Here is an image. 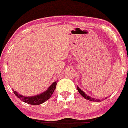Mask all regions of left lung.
I'll return each mask as SVG.
<instances>
[{
	"label": "left lung",
	"instance_id": "8db88e82",
	"mask_svg": "<svg viewBox=\"0 0 128 128\" xmlns=\"http://www.w3.org/2000/svg\"><path fill=\"white\" fill-rule=\"evenodd\" d=\"M77 89H78V92H80V94H81V96H82V97L84 98V99H88V100H90V101H96V102H100V101H102V99H100H100H94V98H91V97H90V96H88V95L86 94L84 92L82 91V90H81V89H80L78 86H77Z\"/></svg>",
	"mask_w": 128,
	"mask_h": 128
}]
</instances>
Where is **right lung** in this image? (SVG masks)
<instances>
[{
	"mask_svg": "<svg viewBox=\"0 0 128 128\" xmlns=\"http://www.w3.org/2000/svg\"><path fill=\"white\" fill-rule=\"evenodd\" d=\"M56 84H57V81H54L53 83H52L51 85L48 87L46 91L39 95L31 96V97H26V96H22L16 91H14V90H13L14 95L19 99H21V100H22L23 102L31 105H39L46 102L48 99H50V96L53 94L54 90L56 89Z\"/></svg>",
	"mask_w": 128,
	"mask_h": 128,
	"instance_id": "right-lung-1",
	"label": "right lung"
}]
</instances>
